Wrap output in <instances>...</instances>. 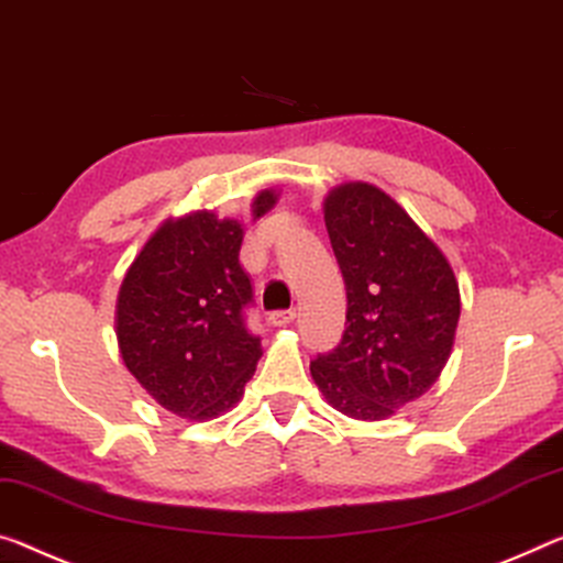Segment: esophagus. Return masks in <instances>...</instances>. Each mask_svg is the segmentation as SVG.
I'll use <instances>...</instances> for the list:
<instances>
[{
	"label": "esophagus",
	"mask_w": 563,
	"mask_h": 563,
	"mask_svg": "<svg viewBox=\"0 0 563 563\" xmlns=\"http://www.w3.org/2000/svg\"><path fill=\"white\" fill-rule=\"evenodd\" d=\"M292 320H296V310H275V313H271V318H267V323L273 328H285L290 325Z\"/></svg>",
	"instance_id": "esophagus-1"
}]
</instances>
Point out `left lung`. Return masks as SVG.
<instances>
[{
    "label": "left lung",
    "instance_id": "1",
    "mask_svg": "<svg viewBox=\"0 0 563 563\" xmlns=\"http://www.w3.org/2000/svg\"><path fill=\"white\" fill-rule=\"evenodd\" d=\"M323 218L347 296L345 333L310 363L328 406L386 421L439 380L461 316L449 257L400 205L371 183L325 195Z\"/></svg>",
    "mask_w": 563,
    "mask_h": 563
}]
</instances>
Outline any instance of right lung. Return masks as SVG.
Returning a JSON list of instances; mask_svg holds the SVG:
<instances>
[{"label":"right lung","instance_id":"obj_1","mask_svg":"<svg viewBox=\"0 0 563 563\" xmlns=\"http://www.w3.org/2000/svg\"><path fill=\"white\" fill-rule=\"evenodd\" d=\"M278 192L253 198V220L275 208ZM245 228L212 210L159 225L124 273L114 333L124 368L169 413L210 421L243 398L261 361L243 310L253 288L240 267Z\"/></svg>","mask_w":563,"mask_h":563}]
</instances>
